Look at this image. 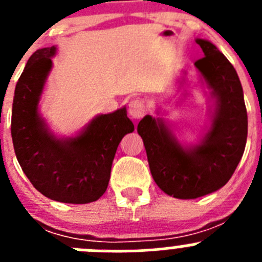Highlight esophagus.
I'll use <instances>...</instances> for the list:
<instances>
[{"mask_svg": "<svg viewBox=\"0 0 262 262\" xmlns=\"http://www.w3.org/2000/svg\"><path fill=\"white\" fill-rule=\"evenodd\" d=\"M128 114L134 119H140L145 114V102L142 98L131 99L128 103Z\"/></svg>", "mask_w": 262, "mask_h": 262, "instance_id": "1", "label": "esophagus"}]
</instances>
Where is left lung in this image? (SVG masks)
I'll use <instances>...</instances> for the list:
<instances>
[{
	"mask_svg": "<svg viewBox=\"0 0 262 262\" xmlns=\"http://www.w3.org/2000/svg\"><path fill=\"white\" fill-rule=\"evenodd\" d=\"M205 56L195 67L216 96L209 134L198 147L185 149L161 119L145 115L138 124L148 164L157 186L180 200H194L230 181L247 143L248 118L239 76L212 43L196 39Z\"/></svg>",
	"mask_w": 262,
	"mask_h": 262,
	"instance_id": "left-lung-1",
	"label": "left lung"
}]
</instances>
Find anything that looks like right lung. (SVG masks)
Masks as SVG:
<instances>
[{"mask_svg":"<svg viewBox=\"0 0 262 262\" xmlns=\"http://www.w3.org/2000/svg\"><path fill=\"white\" fill-rule=\"evenodd\" d=\"M55 47L32 53L15 86L11 138L20 168L36 190L57 202L90 203L102 195L120 140L133 133L126 107L97 117L84 133L57 140L38 114Z\"/></svg>","mask_w":262,"mask_h":262,"instance_id":"right-lung-1","label":"right lung"}]
</instances>
